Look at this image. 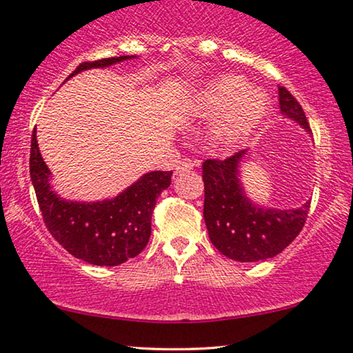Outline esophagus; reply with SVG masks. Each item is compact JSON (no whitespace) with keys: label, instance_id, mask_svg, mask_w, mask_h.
<instances>
[{"label":"esophagus","instance_id":"1","mask_svg":"<svg viewBox=\"0 0 353 353\" xmlns=\"http://www.w3.org/2000/svg\"><path fill=\"white\" fill-rule=\"evenodd\" d=\"M193 166H195V163H193L190 158H182L181 161L177 163L176 166V172H185V171H192Z\"/></svg>","mask_w":353,"mask_h":353}]
</instances>
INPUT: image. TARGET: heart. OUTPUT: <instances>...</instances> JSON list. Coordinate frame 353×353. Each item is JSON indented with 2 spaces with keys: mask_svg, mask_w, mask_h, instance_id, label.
Instances as JSON below:
<instances>
[{
  "mask_svg": "<svg viewBox=\"0 0 353 353\" xmlns=\"http://www.w3.org/2000/svg\"><path fill=\"white\" fill-rule=\"evenodd\" d=\"M267 110L265 97L250 91V84L240 77L216 79L188 105L190 115L200 120L224 115L212 131V142L221 150H235L243 145L262 125Z\"/></svg>",
  "mask_w": 353,
  "mask_h": 353,
  "instance_id": "1",
  "label": "heart"
}]
</instances>
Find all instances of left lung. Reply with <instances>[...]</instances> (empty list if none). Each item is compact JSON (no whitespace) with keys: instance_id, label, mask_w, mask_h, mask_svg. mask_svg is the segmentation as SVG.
Returning <instances> with one entry per match:
<instances>
[{"instance_id":"obj_1","label":"left lung","mask_w":353,"mask_h":353,"mask_svg":"<svg viewBox=\"0 0 353 353\" xmlns=\"http://www.w3.org/2000/svg\"><path fill=\"white\" fill-rule=\"evenodd\" d=\"M283 115L292 118L310 131L301 103L286 88H278ZM246 150L225 160L203 161L205 216L211 243L228 259L238 262L265 261L290 246L299 235L310 211V201L297 210H264L248 200L240 181L238 165Z\"/></svg>"}]
</instances>
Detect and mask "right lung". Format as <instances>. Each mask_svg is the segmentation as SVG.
<instances>
[{
  "mask_svg": "<svg viewBox=\"0 0 353 353\" xmlns=\"http://www.w3.org/2000/svg\"><path fill=\"white\" fill-rule=\"evenodd\" d=\"M131 59L129 56L83 62L78 72L108 67ZM172 171H153L113 200L77 203L59 198L49 183V168L43 161L37 142V128L30 148V177L37 193L44 225L51 235L77 259L92 265H120L141 254L152 235V214L157 198L171 185Z\"/></svg>",
  "mask_w": 353,
  "mask_h": 353,
  "instance_id": "right-lung-1",
  "label": "right lung"
}]
</instances>
